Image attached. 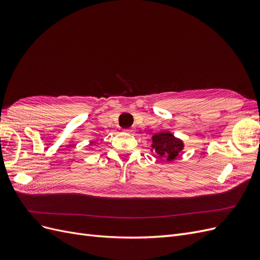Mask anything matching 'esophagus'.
<instances>
[{
    "mask_svg": "<svg viewBox=\"0 0 260 260\" xmlns=\"http://www.w3.org/2000/svg\"><path fill=\"white\" fill-rule=\"evenodd\" d=\"M124 132H125V133H132L133 130H132V129H124Z\"/></svg>",
    "mask_w": 260,
    "mask_h": 260,
    "instance_id": "34e87169",
    "label": "esophagus"
}]
</instances>
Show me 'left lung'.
Wrapping results in <instances>:
<instances>
[{
	"label": "left lung",
	"instance_id": "obj_1",
	"mask_svg": "<svg viewBox=\"0 0 260 260\" xmlns=\"http://www.w3.org/2000/svg\"><path fill=\"white\" fill-rule=\"evenodd\" d=\"M152 148L165 161H172L176 159L179 153L183 149V142L177 139L169 132H159L153 136Z\"/></svg>",
	"mask_w": 260,
	"mask_h": 260
}]
</instances>
